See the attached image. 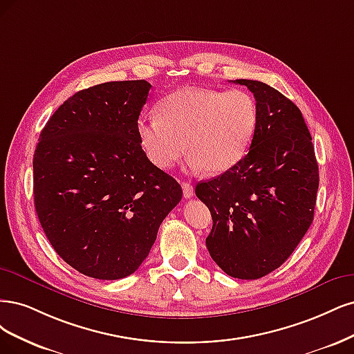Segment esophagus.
<instances>
[{"mask_svg": "<svg viewBox=\"0 0 354 354\" xmlns=\"http://www.w3.org/2000/svg\"><path fill=\"white\" fill-rule=\"evenodd\" d=\"M182 189H184V197L185 198H191L194 197V188L188 182H182Z\"/></svg>", "mask_w": 354, "mask_h": 354, "instance_id": "esophagus-1", "label": "esophagus"}]
</instances>
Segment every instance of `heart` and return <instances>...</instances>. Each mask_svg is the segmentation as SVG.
Returning <instances> with one entry per match:
<instances>
[{"mask_svg": "<svg viewBox=\"0 0 354 354\" xmlns=\"http://www.w3.org/2000/svg\"><path fill=\"white\" fill-rule=\"evenodd\" d=\"M158 115L138 122L148 160L158 169H170L187 145L188 165L212 175L232 169L247 154L259 120L257 102L247 91L197 86L167 95Z\"/></svg>", "mask_w": 354, "mask_h": 354, "instance_id": "obj_1", "label": "heart"}]
</instances>
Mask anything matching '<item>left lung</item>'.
I'll return each instance as SVG.
<instances>
[{
    "label": "left lung",
    "mask_w": 354,
    "mask_h": 354,
    "mask_svg": "<svg viewBox=\"0 0 354 354\" xmlns=\"http://www.w3.org/2000/svg\"><path fill=\"white\" fill-rule=\"evenodd\" d=\"M259 110L248 153L232 169L196 187L212 213L206 245L225 273L259 279L278 269L313 221L319 169L300 109L279 91L252 79Z\"/></svg>",
    "instance_id": "8db88e82"
}]
</instances>
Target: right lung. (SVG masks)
<instances>
[{"label": "right lung", "instance_id": "1", "mask_svg": "<svg viewBox=\"0 0 354 354\" xmlns=\"http://www.w3.org/2000/svg\"><path fill=\"white\" fill-rule=\"evenodd\" d=\"M151 85L106 82L55 110L33 154V196L55 253L86 277L120 279L141 266L178 182L145 156L138 118Z\"/></svg>", "mask_w": 354, "mask_h": 354}]
</instances>
